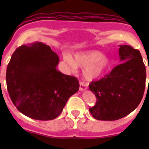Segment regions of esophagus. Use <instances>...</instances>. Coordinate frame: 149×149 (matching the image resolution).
<instances>
[{"mask_svg":"<svg viewBox=\"0 0 149 149\" xmlns=\"http://www.w3.org/2000/svg\"><path fill=\"white\" fill-rule=\"evenodd\" d=\"M88 88V84L84 83V82H81L80 83V91H84V90H86Z\"/></svg>","mask_w":149,"mask_h":149,"instance_id":"1","label":"esophagus"}]
</instances>
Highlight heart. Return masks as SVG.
I'll use <instances>...</instances> for the list:
<instances>
[{"mask_svg": "<svg viewBox=\"0 0 149 149\" xmlns=\"http://www.w3.org/2000/svg\"><path fill=\"white\" fill-rule=\"evenodd\" d=\"M63 59L73 70L78 67L84 68V76L88 81L100 78L110 65V59L97 50L78 52L74 55L73 59L69 55H65Z\"/></svg>", "mask_w": 149, "mask_h": 149, "instance_id": "b5f03b06", "label": "heart"}]
</instances>
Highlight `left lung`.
Wrapping results in <instances>:
<instances>
[{
    "label": "left lung",
    "mask_w": 149,
    "mask_h": 149,
    "mask_svg": "<svg viewBox=\"0 0 149 149\" xmlns=\"http://www.w3.org/2000/svg\"><path fill=\"white\" fill-rule=\"evenodd\" d=\"M119 46L120 63L103 79L89 84L97 99L89 111L99 120L124 118L139 106L143 96L146 70L141 52L131 46Z\"/></svg>",
    "instance_id": "obj_1"
}]
</instances>
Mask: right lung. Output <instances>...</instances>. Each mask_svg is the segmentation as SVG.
Segmentation results:
<instances>
[{
    "mask_svg": "<svg viewBox=\"0 0 149 149\" xmlns=\"http://www.w3.org/2000/svg\"><path fill=\"white\" fill-rule=\"evenodd\" d=\"M58 55L41 42L15 50L7 66L6 84L12 102L29 118L50 120L60 115L79 88V81L57 70Z\"/></svg>",
    "mask_w": 149,
    "mask_h": 149,
    "instance_id": "right-lung-1",
    "label": "right lung"
}]
</instances>
